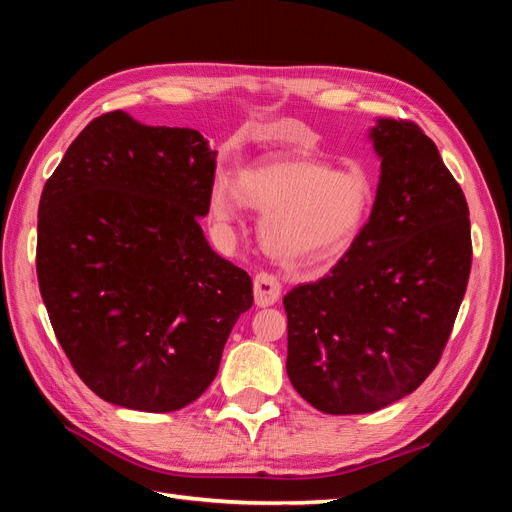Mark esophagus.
<instances>
[{
	"instance_id": "obj_1",
	"label": "esophagus",
	"mask_w": 512,
	"mask_h": 512,
	"mask_svg": "<svg viewBox=\"0 0 512 512\" xmlns=\"http://www.w3.org/2000/svg\"><path fill=\"white\" fill-rule=\"evenodd\" d=\"M282 284L271 273H258L254 280V301L258 307H269L280 301Z\"/></svg>"
}]
</instances>
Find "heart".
<instances>
[{
    "label": "heart",
    "mask_w": 512,
    "mask_h": 512,
    "mask_svg": "<svg viewBox=\"0 0 512 512\" xmlns=\"http://www.w3.org/2000/svg\"><path fill=\"white\" fill-rule=\"evenodd\" d=\"M241 203L262 211L258 241L290 273L331 267L359 239L374 190L363 173L331 168L320 160L275 156L245 166L237 188L213 183V220L230 226Z\"/></svg>",
    "instance_id": "1"
}]
</instances>
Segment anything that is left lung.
Returning <instances> with one entry per match:
<instances>
[{
  "instance_id": "left-lung-1",
  "label": "left lung",
  "mask_w": 512,
  "mask_h": 512,
  "mask_svg": "<svg viewBox=\"0 0 512 512\" xmlns=\"http://www.w3.org/2000/svg\"><path fill=\"white\" fill-rule=\"evenodd\" d=\"M374 209L329 275L284 297L286 371L327 414L395 404L438 365L472 267L466 196L412 121L378 119Z\"/></svg>"
}]
</instances>
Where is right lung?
I'll return each mask as SVG.
<instances>
[{
  "label": "right lung",
  "mask_w": 512,
  "mask_h": 512,
  "mask_svg": "<svg viewBox=\"0 0 512 512\" xmlns=\"http://www.w3.org/2000/svg\"><path fill=\"white\" fill-rule=\"evenodd\" d=\"M215 156L190 128L94 119L44 183L36 271L57 342L108 404L175 412L207 391L252 280L211 250Z\"/></svg>",
  "instance_id": "obj_1"
}]
</instances>
